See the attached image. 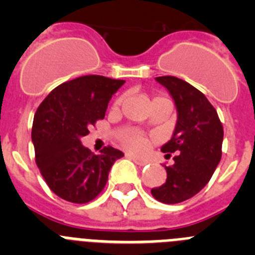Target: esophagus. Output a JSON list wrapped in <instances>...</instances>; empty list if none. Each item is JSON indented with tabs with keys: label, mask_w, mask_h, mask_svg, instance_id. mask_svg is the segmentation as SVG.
I'll return each mask as SVG.
<instances>
[{
	"label": "esophagus",
	"mask_w": 255,
	"mask_h": 255,
	"mask_svg": "<svg viewBox=\"0 0 255 255\" xmlns=\"http://www.w3.org/2000/svg\"><path fill=\"white\" fill-rule=\"evenodd\" d=\"M126 157H129L130 159H132V161H134L136 164H139V166H145V164L148 163L145 159L139 158V157H136V155H134V154H130V153H128V154H126Z\"/></svg>",
	"instance_id": "esophagus-1"
}]
</instances>
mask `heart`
<instances>
[{
    "instance_id": "b5f03b06",
    "label": "heart",
    "mask_w": 255,
    "mask_h": 255,
    "mask_svg": "<svg viewBox=\"0 0 255 255\" xmlns=\"http://www.w3.org/2000/svg\"><path fill=\"white\" fill-rule=\"evenodd\" d=\"M124 100H125L124 97H120V98L115 102V107L116 108L120 107V106L123 105ZM157 100H166V98L157 97V98H154L153 101H157ZM121 141H123V144L128 148V149L134 150V152H139V150L144 149V148L147 147V144H148L147 138L143 136L141 134H139L138 131H135V130H128V131L124 132L123 136H121Z\"/></svg>"
}]
</instances>
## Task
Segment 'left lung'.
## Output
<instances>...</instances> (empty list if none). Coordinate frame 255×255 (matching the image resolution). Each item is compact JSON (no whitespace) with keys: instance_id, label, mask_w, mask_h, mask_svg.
Returning <instances> with one entry per match:
<instances>
[{"instance_id":"left-lung-1","label":"left lung","mask_w":255,"mask_h":255,"mask_svg":"<svg viewBox=\"0 0 255 255\" xmlns=\"http://www.w3.org/2000/svg\"><path fill=\"white\" fill-rule=\"evenodd\" d=\"M172 97L177 121L163 153H176L172 166H164L167 179L150 190L162 203L175 204L198 194L208 184L221 159L224 128L217 111L197 88L175 76H158Z\"/></svg>"}]
</instances>
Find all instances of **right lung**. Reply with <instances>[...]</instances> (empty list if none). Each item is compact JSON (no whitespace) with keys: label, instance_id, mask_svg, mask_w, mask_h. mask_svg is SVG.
Instances as JSON below:
<instances>
[{"label":"right lung","instance_id":"1","mask_svg":"<svg viewBox=\"0 0 255 255\" xmlns=\"http://www.w3.org/2000/svg\"><path fill=\"white\" fill-rule=\"evenodd\" d=\"M124 83L101 75L80 76L55 88L35 112V162L49 189L67 202L93 200L105 188L112 164L124 157L112 147L94 154L82 144Z\"/></svg>","mask_w":255,"mask_h":255}]
</instances>
